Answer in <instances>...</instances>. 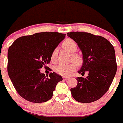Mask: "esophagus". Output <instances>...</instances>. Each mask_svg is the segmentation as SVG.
Instances as JSON below:
<instances>
[{"mask_svg": "<svg viewBox=\"0 0 123 123\" xmlns=\"http://www.w3.org/2000/svg\"><path fill=\"white\" fill-rule=\"evenodd\" d=\"M63 79L64 80H68V79H69V77H63Z\"/></svg>", "mask_w": 123, "mask_h": 123, "instance_id": "1", "label": "esophagus"}]
</instances>
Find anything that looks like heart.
<instances>
[{
  "label": "heart",
  "instance_id": "heart-1",
  "mask_svg": "<svg viewBox=\"0 0 123 123\" xmlns=\"http://www.w3.org/2000/svg\"><path fill=\"white\" fill-rule=\"evenodd\" d=\"M62 46L64 50H67L68 52L70 53H74L77 50V44L75 41H73L71 39H65L62 44ZM57 50L55 49L53 51L52 54V61H55L57 58ZM73 59L78 64L81 62V59L79 55H73ZM77 69V65L75 63H71L69 64H59L58 65L55 66L54 67V71L58 75H61V76H68L71 75L73 71H75Z\"/></svg>",
  "mask_w": 123,
  "mask_h": 123
}]
</instances>
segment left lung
<instances>
[{
	"label": "left lung",
	"mask_w": 123,
	"mask_h": 123,
	"mask_svg": "<svg viewBox=\"0 0 123 123\" xmlns=\"http://www.w3.org/2000/svg\"><path fill=\"white\" fill-rule=\"evenodd\" d=\"M67 36L82 52L83 63L78 73L89 72L86 78L77 77V86L71 89L72 96L81 103L96 101L109 90L116 73L114 46L105 37L89 32H71Z\"/></svg>",
	"instance_id": "left-lung-1"
}]
</instances>
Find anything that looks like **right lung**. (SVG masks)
I'll use <instances>...</instances> for the list:
<instances>
[{
	"mask_svg": "<svg viewBox=\"0 0 123 123\" xmlns=\"http://www.w3.org/2000/svg\"><path fill=\"white\" fill-rule=\"evenodd\" d=\"M66 34L44 32L22 36L13 42L7 52V72L16 91L24 99L43 103L52 97L62 77L55 72L49 77L40 69L50 62L52 54Z\"/></svg>",
	"mask_w": 123,
	"mask_h": 123,
	"instance_id": "add662e5",
	"label": "right lung"
}]
</instances>
